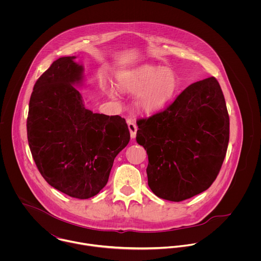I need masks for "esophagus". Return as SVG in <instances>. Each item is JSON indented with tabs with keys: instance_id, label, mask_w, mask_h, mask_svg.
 Instances as JSON below:
<instances>
[{
	"instance_id": "34e87169",
	"label": "esophagus",
	"mask_w": 261,
	"mask_h": 261,
	"mask_svg": "<svg viewBox=\"0 0 261 261\" xmlns=\"http://www.w3.org/2000/svg\"><path fill=\"white\" fill-rule=\"evenodd\" d=\"M127 126H128L129 133H130V138L135 139L137 136V130H138V126L136 124L135 119H133V118L127 119Z\"/></svg>"
}]
</instances>
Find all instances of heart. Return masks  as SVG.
Segmentation results:
<instances>
[{
	"instance_id": "b5f03b06",
	"label": "heart",
	"mask_w": 261,
	"mask_h": 261,
	"mask_svg": "<svg viewBox=\"0 0 261 261\" xmlns=\"http://www.w3.org/2000/svg\"><path fill=\"white\" fill-rule=\"evenodd\" d=\"M116 88L126 94H138L137 105L146 112L164 109L175 96L179 87L177 73L170 67L145 64L129 70L119 71L115 76ZM114 97L112 88L107 89Z\"/></svg>"
}]
</instances>
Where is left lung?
<instances>
[{"instance_id":"obj_1","label":"left lung","mask_w":261,"mask_h":261,"mask_svg":"<svg viewBox=\"0 0 261 261\" xmlns=\"http://www.w3.org/2000/svg\"><path fill=\"white\" fill-rule=\"evenodd\" d=\"M147 150L148 184L158 197L181 202L217 178L229 142V115L215 77L189 85L165 111L137 121Z\"/></svg>"}]
</instances>
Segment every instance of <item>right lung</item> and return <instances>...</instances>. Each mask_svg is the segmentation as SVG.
<instances>
[{
  "instance_id": "1",
  "label": "right lung",
  "mask_w": 261,
  "mask_h": 261,
  "mask_svg": "<svg viewBox=\"0 0 261 261\" xmlns=\"http://www.w3.org/2000/svg\"><path fill=\"white\" fill-rule=\"evenodd\" d=\"M75 56L61 57L39 77L27 118L30 150L50 186L88 199L107 185L114 158L129 142L125 119L86 110L73 85L83 81Z\"/></svg>"
}]
</instances>
